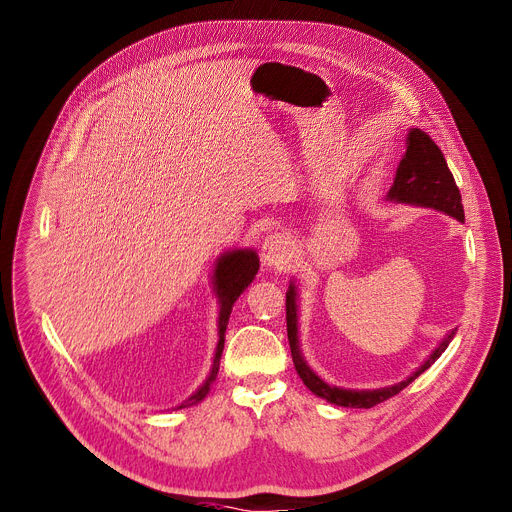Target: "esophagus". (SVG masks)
Listing matches in <instances>:
<instances>
[{
	"label": "esophagus",
	"instance_id": "obj_1",
	"mask_svg": "<svg viewBox=\"0 0 512 512\" xmlns=\"http://www.w3.org/2000/svg\"><path fill=\"white\" fill-rule=\"evenodd\" d=\"M262 262L270 268L285 270L291 266L293 260V242L291 237L285 233L268 235L262 244Z\"/></svg>",
	"mask_w": 512,
	"mask_h": 512
}]
</instances>
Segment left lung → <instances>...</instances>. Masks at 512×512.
Wrapping results in <instances>:
<instances>
[{"instance_id":"obj_1","label":"left lung","mask_w":512,"mask_h":512,"mask_svg":"<svg viewBox=\"0 0 512 512\" xmlns=\"http://www.w3.org/2000/svg\"><path fill=\"white\" fill-rule=\"evenodd\" d=\"M405 155L397 167L395 182L386 192L388 202L397 204H411V206H422V208H434L440 213L453 217L457 221H465L463 204H461V192L455 184V177L450 173L446 159L438 144L419 128H411L405 140ZM297 285L295 281L289 283L287 289V337L291 347V357L299 378L312 390V393L328 403L339 405V407H353V409H370L390 397H395L405 386H409L419 374H424L436 359L444 353L448 343L453 341L457 335V328L450 330V333L434 347V351L426 357V362L415 368L411 376L405 380L382 386V388H341L335 384L324 382L306 362V357L299 347V304H297Z\"/></svg>"}]
</instances>
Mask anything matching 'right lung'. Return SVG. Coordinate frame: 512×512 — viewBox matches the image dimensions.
<instances>
[{
	"instance_id": "add662e5",
	"label": "right lung",
	"mask_w": 512,
	"mask_h": 512,
	"mask_svg": "<svg viewBox=\"0 0 512 512\" xmlns=\"http://www.w3.org/2000/svg\"><path fill=\"white\" fill-rule=\"evenodd\" d=\"M260 268L258 254L252 248H233L223 252L215 260L213 268V291L219 299V341L213 357V368H210L206 380L196 388V393H192L184 403H179L175 409H186L192 405H198L213 388V382L217 380L219 366H221V355L225 347V330L229 324V316L233 310V304L237 302V297L242 295L248 285L254 281L256 273Z\"/></svg>"
}]
</instances>
